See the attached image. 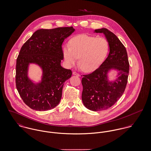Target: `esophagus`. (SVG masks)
Here are the masks:
<instances>
[{"label":"esophagus","mask_w":151,"mask_h":151,"mask_svg":"<svg viewBox=\"0 0 151 151\" xmlns=\"http://www.w3.org/2000/svg\"><path fill=\"white\" fill-rule=\"evenodd\" d=\"M73 75H75V76H78V77H80V75L78 73H76V71H73Z\"/></svg>","instance_id":"34e87169"}]
</instances>
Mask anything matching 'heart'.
I'll return each mask as SVG.
<instances>
[{
    "instance_id": "obj_1",
    "label": "heart",
    "mask_w": 151,
    "mask_h": 151,
    "mask_svg": "<svg viewBox=\"0 0 151 151\" xmlns=\"http://www.w3.org/2000/svg\"><path fill=\"white\" fill-rule=\"evenodd\" d=\"M109 51V43L106 39L80 35L70 40V47L66 45L63 53L69 66L74 65L79 58L80 68L85 72H91L100 66Z\"/></svg>"
}]
</instances>
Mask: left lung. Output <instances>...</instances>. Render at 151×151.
<instances>
[{"label": "left lung", "mask_w": 151, "mask_h": 151, "mask_svg": "<svg viewBox=\"0 0 151 151\" xmlns=\"http://www.w3.org/2000/svg\"><path fill=\"white\" fill-rule=\"evenodd\" d=\"M95 32L105 35L110 52L99 68L83 76L82 100L88 109L99 111L109 109L122 96L127 82L129 63L126 48L115 34L106 28L96 29ZM111 69L119 71L118 78L114 82L108 80V73Z\"/></svg>", "instance_id": "1"}]
</instances>
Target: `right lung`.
Here are the masks:
<instances>
[{"mask_svg": "<svg viewBox=\"0 0 151 151\" xmlns=\"http://www.w3.org/2000/svg\"><path fill=\"white\" fill-rule=\"evenodd\" d=\"M73 27H57L36 31L21 48L17 59L15 83L24 102L30 109L51 110L60 102L65 82L71 70L62 68L63 42L74 32ZM38 64L42 69L41 82L35 84L27 76L28 65Z\"/></svg>", "mask_w": 151, "mask_h": 151, "instance_id": "right-lung-1", "label": "right lung"}]
</instances>
